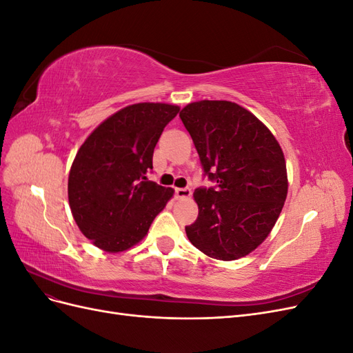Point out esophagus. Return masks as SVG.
<instances>
[{
    "instance_id": "34e87169",
    "label": "esophagus",
    "mask_w": 353,
    "mask_h": 353,
    "mask_svg": "<svg viewBox=\"0 0 353 353\" xmlns=\"http://www.w3.org/2000/svg\"><path fill=\"white\" fill-rule=\"evenodd\" d=\"M175 196H176V199H188L191 196V190L190 188H176Z\"/></svg>"
}]
</instances>
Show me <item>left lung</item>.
<instances>
[{
	"mask_svg": "<svg viewBox=\"0 0 353 353\" xmlns=\"http://www.w3.org/2000/svg\"><path fill=\"white\" fill-rule=\"evenodd\" d=\"M205 175L216 187L196 188L199 216L185 227L209 258L236 261L268 237L287 197L284 153L272 132L241 105L201 100L179 113Z\"/></svg>",
	"mask_w": 353,
	"mask_h": 353,
	"instance_id": "obj_1",
	"label": "left lung"
}]
</instances>
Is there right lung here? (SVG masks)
<instances>
[{
	"mask_svg": "<svg viewBox=\"0 0 353 353\" xmlns=\"http://www.w3.org/2000/svg\"><path fill=\"white\" fill-rule=\"evenodd\" d=\"M179 108L137 103L101 122L74 157L68 183L77 225L99 249L117 253L140 243L174 190L147 179L163 128Z\"/></svg>",
	"mask_w": 353,
	"mask_h": 353,
	"instance_id": "obj_1",
	"label": "right lung"
}]
</instances>
